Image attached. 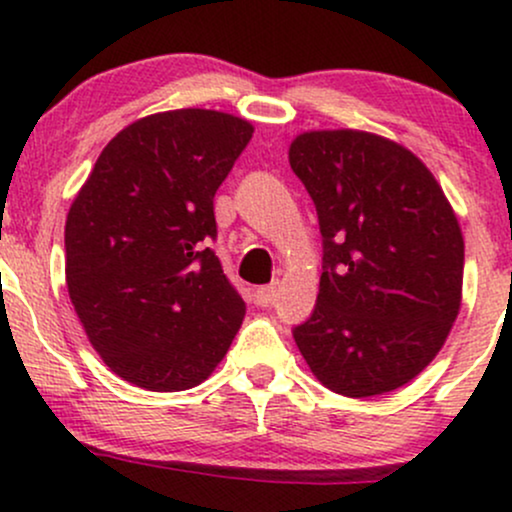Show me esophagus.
<instances>
[{
  "instance_id": "esophagus-1",
  "label": "esophagus",
  "mask_w": 512,
  "mask_h": 512,
  "mask_svg": "<svg viewBox=\"0 0 512 512\" xmlns=\"http://www.w3.org/2000/svg\"><path fill=\"white\" fill-rule=\"evenodd\" d=\"M275 294H278V285H266L256 290V302L261 306H270L275 302Z\"/></svg>"
}]
</instances>
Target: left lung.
Here are the masks:
<instances>
[{"instance_id": "8db88e82", "label": "left lung", "mask_w": 512, "mask_h": 512, "mask_svg": "<svg viewBox=\"0 0 512 512\" xmlns=\"http://www.w3.org/2000/svg\"><path fill=\"white\" fill-rule=\"evenodd\" d=\"M290 165L316 206L323 273L316 306L292 328L314 376L369 398L410 383L458 318L465 242L434 174L366 131H309Z\"/></svg>"}]
</instances>
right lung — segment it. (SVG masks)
I'll return each mask as SVG.
<instances>
[{"label": "right lung", "instance_id": "add662e5", "mask_svg": "<svg viewBox=\"0 0 512 512\" xmlns=\"http://www.w3.org/2000/svg\"><path fill=\"white\" fill-rule=\"evenodd\" d=\"M254 126L174 110L107 143L66 218V287L90 345L117 376L155 393L206 381L246 304L210 249L213 198Z\"/></svg>", "mask_w": 512, "mask_h": 512}]
</instances>
